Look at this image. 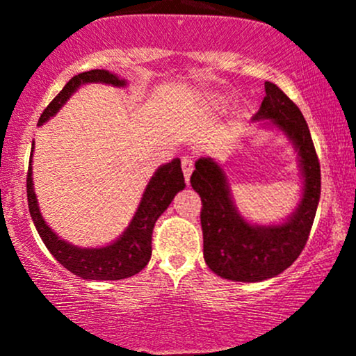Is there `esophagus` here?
<instances>
[{
  "label": "esophagus",
  "mask_w": 356,
  "mask_h": 356,
  "mask_svg": "<svg viewBox=\"0 0 356 356\" xmlns=\"http://www.w3.org/2000/svg\"><path fill=\"white\" fill-rule=\"evenodd\" d=\"M192 170H194V161L191 157H182V172L186 177V182H189Z\"/></svg>",
  "instance_id": "obj_1"
}]
</instances>
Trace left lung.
Segmentation results:
<instances>
[{"label": "left lung", "instance_id": "left-lung-1", "mask_svg": "<svg viewBox=\"0 0 356 356\" xmlns=\"http://www.w3.org/2000/svg\"><path fill=\"white\" fill-rule=\"evenodd\" d=\"M252 120L288 137L298 152L303 191L296 209L277 224H252L232 201L227 175L211 157L195 161L191 186L201 195L204 259L211 271L231 281L257 283L291 266L303 251L321 192V174L312 134L300 108L271 81ZM268 120V122H264Z\"/></svg>", "mask_w": 356, "mask_h": 356}]
</instances>
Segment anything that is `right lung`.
<instances>
[{
    "label": "right lung",
    "mask_w": 356,
    "mask_h": 356,
    "mask_svg": "<svg viewBox=\"0 0 356 356\" xmlns=\"http://www.w3.org/2000/svg\"><path fill=\"white\" fill-rule=\"evenodd\" d=\"M87 83H105L120 88L125 87L127 80L120 79L108 70H90L79 73L65 85L63 90L43 110L38 120V127L50 120L51 117H55L56 112L67 104V100L73 93L81 85ZM33 149L35 142L31 147V159H33ZM31 159L26 177L28 207H30L31 219H33L40 238L61 266L67 268L73 275L83 277V280L97 281L125 280V277L140 273L147 266L150 256H152V231L155 220L161 218L162 212L169 207L175 194L186 187L181 169V159H174L169 164L161 165L155 170L149 184H147L140 204H138L136 214H134L127 229L115 241L100 248L73 246V244L61 239L48 226L42 212H40L38 201H36L33 177H31L33 175Z\"/></svg>",
    "instance_id": "1"
}]
</instances>
